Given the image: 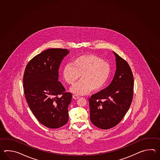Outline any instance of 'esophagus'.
<instances>
[{
    "label": "esophagus",
    "mask_w": 160,
    "mask_h": 160,
    "mask_svg": "<svg viewBox=\"0 0 160 160\" xmlns=\"http://www.w3.org/2000/svg\"><path fill=\"white\" fill-rule=\"evenodd\" d=\"M72 98L75 99H77L79 98V96L77 95H72Z\"/></svg>",
    "instance_id": "obj_1"
}]
</instances>
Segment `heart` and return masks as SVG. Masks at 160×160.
I'll use <instances>...</instances> for the list:
<instances>
[{"label": "heart", "mask_w": 160, "mask_h": 160, "mask_svg": "<svg viewBox=\"0 0 160 160\" xmlns=\"http://www.w3.org/2000/svg\"><path fill=\"white\" fill-rule=\"evenodd\" d=\"M111 74L108 62L94 54L79 55L72 61V65H66L62 71L64 81L68 85L74 84L79 76L81 80L71 88L76 95H84L98 92L105 87Z\"/></svg>", "instance_id": "1"}]
</instances>
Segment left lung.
<instances>
[{
  "instance_id": "left-lung-1",
  "label": "left lung",
  "mask_w": 160,
  "mask_h": 160,
  "mask_svg": "<svg viewBox=\"0 0 160 160\" xmlns=\"http://www.w3.org/2000/svg\"><path fill=\"white\" fill-rule=\"evenodd\" d=\"M116 71L111 83L88 99L90 121L102 129L118 125L132 102L134 78L128 63L116 52Z\"/></svg>"
}]
</instances>
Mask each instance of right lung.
<instances>
[{
	"label": "right lung",
	"instance_id": "1",
	"mask_svg": "<svg viewBox=\"0 0 160 160\" xmlns=\"http://www.w3.org/2000/svg\"><path fill=\"white\" fill-rule=\"evenodd\" d=\"M68 53L66 48L44 50L28 63L24 71L23 88L28 106L39 122L50 129H57L68 122L72 94L66 92L58 81V70Z\"/></svg>",
	"mask_w": 160,
	"mask_h": 160
}]
</instances>
